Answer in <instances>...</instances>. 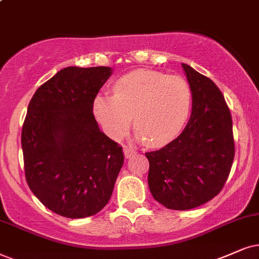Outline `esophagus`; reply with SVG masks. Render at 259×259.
I'll use <instances>...</instances> for the list:
<instances>
[{"instance_id":"1","label":"esophagus","mask_w":259,"mask_h":259,"mask_svg":"<svg viewBox=\"0 0 259 259\" xmlns=\"http://www.w3.org/2000/svg\"><path fill=\"white\" fill-rule=\"evenodd\" d=\"M123 152H124V156H125L126 159H130L132 156H134L136 154V150L129 148V147H124Z\"/></svg>"}]
</instances>
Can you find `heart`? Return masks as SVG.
<instances>
[{
  "label": "heart",
  "mask_w": 259,
  "mask_h": 259,
  "mask_svg": "<svg viewBox=\"0 0 259 259\" xmlns=\"http://www.w3.org/2000/svg\"><path fill=\"white\" fill-rule=\"evenodd\" d=\"M192 105L189 83L179 76L152 70H136L120 77L113 96L96 97L93 111L97 119L112 139H119L133 122L135 137L160 147L176 139L184 127Z\"/></svg>",
  "instance_id": "obj_1"
}]
</instances>
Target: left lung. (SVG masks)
<instances>
[{
	"label": "left lung",
	"mask_w": 259,
	"mask_h": 259,
	"mask_svg": "<svg viewBox=\"0 0 259 259\" xmlns=\"http://www.w3.org/2000/svg\"><path fill=\"white\" fill-rule=\"evenodd\" d=\"M182 67L192 92L191 117L176 140L146 153L150 192L173 210H189L214 198L234 159L232 117L224 94L209 77L188 64Z\"/></svg>",
	"instance_id": "obj_1"
}]
</instances>
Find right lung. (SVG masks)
Listing matches in <instances>:
<instances>
[{
	"instance_id": "1",
	"label": "right lung",
	"mask_w": 259,
	"mask_h": 259,
	"mask_svg": "<svg viewBox=\"0 0 259 259\" xmlns=\"http://www.w3.org/2000/svg\"><path fill=\"white\" fill-rule=\"evenodd\" d=\"M110 67H67L35 91L22 126L26 182L45 207L82 219L107 204L123 166L122 147L93 114Z\"/></svg>"
}]
</instances>
